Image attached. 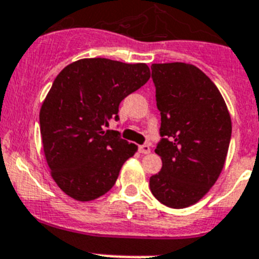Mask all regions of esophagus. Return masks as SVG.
I'll return each instance as SVG.
<instances>
[{"label":"esophagus","instance_id":"obj_1","mask_svg":"<svg viewBox=\"0 0 259 259\" xmlns=\"http://www.w3.org/2000/svg\"><path fill=\"white\" fill-rule=\"evenodd\" d=\"M139 151L143 154H148L151 153V148H149V145H140V147H139Z\"/></svg>","mask_w":259,"mask_h":259}]
</instances>
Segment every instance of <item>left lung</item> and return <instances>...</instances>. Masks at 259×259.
Returning <instances> with one entry per match:
<instances>
[{"label": "left lung", "mask_w": 259, "mask_h": 259, "mask_svg": "<svg viewBox=\"0 0 259 259\" xmlns=\"http://www.w3.org/2000/svg\"><path fill=\"white\" fill-rule=\"evenodd\" d=\"M162 160L149 180L154 198L170 208H186L208 193L224 167L232 121L216 85L195 65L152 64Z\"/></svg>", "instance_id": "left-lung-1"}]
</instances>
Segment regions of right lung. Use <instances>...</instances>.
<instances>
[{"instance_id": "right-lung-1", "label": "right lung", "mask_w": 259, "mask_h": 259, "mask_svg": "<svg viewBox=\"0 0 259 259\" xmlns=\"http://www.w3.org/2000/svg\"><path fill=\"white\" fill-rule=\"evenodd\" d=\"M147 64L81 59L55 78L39 114L44 156L57 186L70 198L90 202L105 195L138 147L106 131L119 119V105L147 83Z\"/></svg>"}]
</instances>
